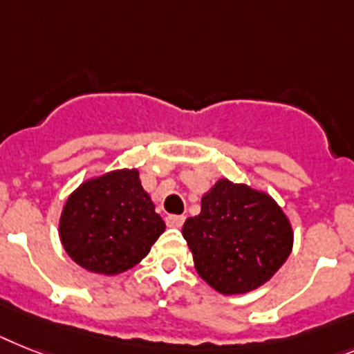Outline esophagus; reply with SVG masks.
I'll list each match as a JSON object with an SVG mask.
<instances>
[{
  "mask_svg": "<svg viewBox=\"0 0 354 354\" xmlns=\"http://www.w3.org/2000/svg\"><path fill=\"white\" fill-rule=\"evenodd\" d=\"M184 221H186L184 215H168L166 217V224L170 227H180L184 224Z\"/></svg>",
  "mask_w": 354,
  "mask_h": 354,
  "instance_id": "obj_1",
  "label": "esophagus"
}]
</instances>
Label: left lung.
<instances>
[{"label":"left lung","mask_w":354,"mask_h":354,"mask_svg":"<svg viewBox=\"0 0 354 354\" xmlns=\"http://www.w3.org/2000/svg\"><path fill=\"white\" fill-rule=\"evenodd\" d=\"M195 270L223 295L253 291L275 275L293 248V230L270 195L221 179L183 226Z\"/></svg>","instance_id":"left-lung-1"}]
</instances>
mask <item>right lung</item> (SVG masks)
Listing matches in <instances>:
<instances>
[{
    "label": "right lung",
    "mask_w": 354,
    "mask_h": 354,
    "mask_svg": "<svg viewBox=\"0 0 354 354\" xmlns=\"http://www.w3.org/2000/svg\"><path fill=\"white\" fill-rule=\"evenodd\" d=\"M137 170H118L83 183L61 213L66 253L84 270L118 275L141 262L165 232Z\"/></svg>",
    "instance_id": "1"
}]
</instances>
